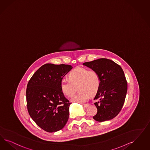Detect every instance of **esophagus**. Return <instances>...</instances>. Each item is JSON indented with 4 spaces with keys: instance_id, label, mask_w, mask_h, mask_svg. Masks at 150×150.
<instances>
[{
    "instance_id": "34e87169",
    "label": "esophagus",
    "mask_w": 150,
    "mask_h": 150,
    "mask_svg": "<svg viewBox=\"0 0 150 150\" xmlns=\"http://www.w3.org/2000/svg\"><path fill=\"white\" fill-rule=\"evenodd\" d=\"M90 105L88 104V103H86V104H83V106H84V108H88V106H89Z\"/></svg>"
}]
</instances>
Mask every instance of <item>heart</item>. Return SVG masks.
<instances>
[{"label": "heart", "mask_w": 150, "mask_h": 150, "mask_svg": "<svg viewBox=\"0 0 150 150\" xmlns=\"http://www.w3.org/2000/svg\"><path fill=\"white\" fill-rule=\"evenodd\" d=\"M69 80L63 79L60 82V88L67 96H72L78 87L79 92L72 97L74 103H83L87 101L90 95L98 93L100 86V78L95 70L78 67L69 74Z\"/></svg>", "instance_id": "heart-1"}]
</instances>
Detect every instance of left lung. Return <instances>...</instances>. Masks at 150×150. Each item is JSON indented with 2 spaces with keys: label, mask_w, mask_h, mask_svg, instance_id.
<instances>
[{
  "label": "left lung",
  "mask_w": 150,
  "mask_h": 150,
  "mask_svg": "<svg viewBox=\"0 0 150 150\" xmlns=\"http://www.w3.org/2000/svg\"><path fill=\"white\" fill-rule=\"evenodd\" d=\"M83 65L98 72L100 86L93 100L98 112L93 119L103 122L114 119L124 105L127 91V83L121 67L107 59H99Z\"/></svg>",
  "instance_id": "obj_1"
}]
</instances>
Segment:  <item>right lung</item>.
I'll return each instance as SVG.
<instances>
[{
    "mask_svg": "<svg viewBox=\"0 0 150 150\" xmlns=\"http://www.w3.org/2000/svg\"><path fill=\"white\" fill-rule=\"evenodd\" d=\"M69 65L46 64L30 79L26 88L28 112L38 126L48 132H57L69 119L71 103L60 88V82L72 69Z\"/></svg>",
    "mask_w": 150,
    "mask_h": 150,
    "instance_id": "1",
    "label": "right lung"
}]
</instances>
